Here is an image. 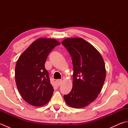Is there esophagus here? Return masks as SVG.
I'll return each mask as SVG.
<instances>
[{"instance_id":"obj_1","label":"esophagus","mask_w":128,"mask_h":128,"mask_svg":"<svg viewBox=\"0 0 128 128\" xmlns=\"http://www.w3.org/2000/svg\"><path fill=\"white\" fill-rule=\"evenodd\" d=\"M56 85L59 86L62 84V79H58V80H56Z\"/></svg>"}]
</instances>
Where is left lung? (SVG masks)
I'll return each instance as SVG.
<instances>
[{
  "label": "left lung",
  "instance_id": "obj_1",
  "mask_svg": "<svg viewBox=\"0 0 128 128\" xmlns=\"http://www.w3.org/2000/svg\"><path fill=\"white\" fill-rule=\"evenodd\" d=\"M62 44L72 56L74 69L72 88L64 95V100L72 107H86L101 91L106 74L104 60L99 52L81 38H68Z\"/></svg>",
  "mask_w": 128,
  "mask_h": 128
}]
</instances>
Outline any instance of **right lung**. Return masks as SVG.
Wrapping results in <instances>:
<instances>
[{
  "label": "right lung",
  "instance_id": "add662e5",
  "mask_svg": "<svg viewBox=\"0 0 128 128\" xmlns=\"http://www.w3.org/2000/svg\"><path fill=\"white\" fill-rule=\"evenodd\" d=\"M60 44L52 38H41L35 40L19 57L15 78L21 96L32 106L40 107L51 98L54 90L44 64L50 52Z\"/></svg>",
  "mask_w": 128,
  "mask_h": 128
}]
</instances>
